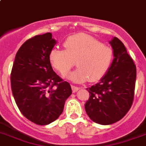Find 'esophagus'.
I'll use <instances>...</instances> for the list:
<instances>
[{
  "instance_id": "1",
  "label": "esophagus",
  "mask_w": 146,
  "mask_h": 146,
  "mask_svg": "<svg viewBox=\"0 0 146 146\" xmlns=\"http://www.w3.org/2000/svg\"><path fill=\"white\" fill-rule=\"evenodd\" d=\"M71 88H72V91H73V93H76V91H78L80 90V88L77 87V86H76L72 85L71 86Z\"/></svg>"
}]
</instances>
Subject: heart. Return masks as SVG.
Here are the masks:
<instances>
[{
    "label": "heart",
    "instance_id": "1",
    "mask_svg": "<svg viewBox=\"0 0 146 146\" xmlns=\"http://www.w3.org/2000/svg\"><path fill=\"white\" fill-rule=\"evenodd\" d=\"M65 50L53 47L49 53V60L53 68L61 74L70 70L73 66L78 68L67 75L75 83L100 80L110 68L113 50L97 40L86 34H75L63 42Z\"/></svg>",
    "mask_w": 146,
    "mask_h": 146
}]
</instances>
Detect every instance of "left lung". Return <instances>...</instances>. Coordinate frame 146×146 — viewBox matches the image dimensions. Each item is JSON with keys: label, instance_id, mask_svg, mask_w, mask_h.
Listing matches in <instances>:
<instances>
[{"label": "left lung", "instance_id": "1", "mask_svg": "<svg viewBox=\"0 0 146 146\" xmlns=\"http://www.w3.org/2000/svg\"><path fill=\"white\" fill-rule=\"evenodd\" d=\"M110 43L114 55L113 63L99 83L86 89L90 97L85 104L86 112L91 120L101 125H110L124 117L135 95L134 61L117 37Z\"/></svg>", "mask_w": 146, "mask_h": 146}]
</instances>
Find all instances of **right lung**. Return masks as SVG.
<instances>
[{
  "instance_id": "1",
  "label": "right lung",
  "mask_w": 146,
  "mask_h": 146,
  "mask_svg": "<svg viewBox=\"0 0 146 146\" xmlns=\"http://www.w3.org/2000/svg\"><path fill=\"white\" fill-rule=\"evenodd\" d=\"M56 43L50 33L30 38L17 51L11 70V90L17 107L40 125L57 119L72 93L70 83L53 71L49 60Z\"/></svg>"
}]
</instances>
